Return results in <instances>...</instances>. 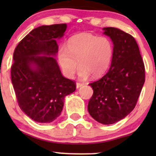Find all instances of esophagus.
<instances>
[{
	"instance_id": "obj_1",
	"label": "esophagus",
	"mask_w": 156,
	"mask_h": 156,
	"mask_svg": "<svg viewBox=\"0 0 156 156\" xmlns=\"http://www.w3.org/2000/svg\"><path fill=\"white\" fill-rule=\"evenodd\" d=\"M83 83H76V88L77 89L80 88V87H83Z\"/></svg>"
}]
</instances>
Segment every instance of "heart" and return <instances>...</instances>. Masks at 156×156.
Wrapping results in <instances>:
<instances>
[{"instance_id":"obj_1","label":"heart","mask_w":156,"mask_h":156,"mask_svg":"<svg viewBox=\"0 0 156 156\" xmlns=\"http://www.w3.org/2000/svg\"><path fill=\"white\" fill-rule=\"evenodd\" d=\"M114 55V44L106 37L80 34L69 39L67 48L62 46L58 58L64 74L68 78L74 76L80 65L78 74L81 78L89 75L99 76L110 66Z\"/></svg>"}]
</instances>
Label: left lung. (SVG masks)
<instances>
[{"mask_svg": "<svg viewBox=\"0 0 156 156\" xmlns=\"http://www.w3.org/2000/svg\"><path fill=\"white\" fill-rule=\"evenodd\" d=\"M114 44V55L108 71L89 85L93 94L88 112L103 125L117 122L128 116L136 105L145 80V69L135 39L112 27L103 28Z\"/></svg>", "mask_w": 156, "mask_h": 156, "instance_id": "left-lung-1", "label": "left lung"}]
</instances>
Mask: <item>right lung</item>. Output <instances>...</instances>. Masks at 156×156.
<instances>
[{"instance_id": "add662e5", "label": "right lung", "mask_w": 156, "mask_h": 156, "mask_svg": "<svg viewBox=\"0 0 156 156\" xmlns=\"http://www.w3.org/2000/svg\"><path fill=\"white\" fill-rule=\"evenodd\" d=\"M67 24L36 28L16 47L11 67L17 103L28 117L40 123L54 121L61 114L65 97L76 83L62 76L55 57L56 40L63 37Z\"/></svg>"}]
</instances>
